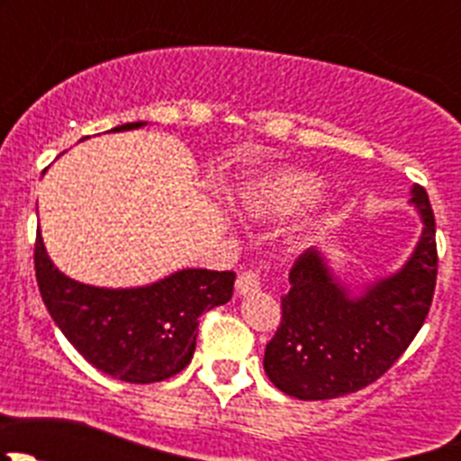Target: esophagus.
<instances>
[{
    "label": "esophagus",
    "instance_id": "obj_1",
    "mask_svg": "<svg viewBox=\"0 0 461 461\" xmlns=\"http://www.w3.org/2000/svg\"><path fill=\"white\" fill-rule=\"evenodd\" d=\"M258 290H260V281H258V274L257 272L240 274L239 281H236V294H239V296L257 294Z\"/></svg>",
    "mask_w": 461,
    "mask_h": 461
}]
</instances>
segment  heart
I'll return each mask as SVG.
<instances>
[{
    "instance_id": "heart-1",
    "label": "heart",
    "mask_w": 461,
    "mask_h": 461,
    "mask_svg": "<svg viewBox=\"0 0 461 461\" xmlns=\"http://www.w3.org/2000/svg\"><path fill=\"white\" fill-rule=\"evenodd\" d=\"M325 192L323 178L303 169H274L245 180L236 204L252 218H285L312 207Z\"/></svg>"
}]
</instances>
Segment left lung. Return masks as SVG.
<instances>
[{"mask_svg":"<svg viewBox=\"0 0 461 461\" xmlns=\"http://www.w3.org/2000/svg\"><path fill=\"white\" fill-rule=\"evenodd\" d=\"M421 236L406 263L352 290L317 248L296 258L283 319L265 348L263 368L285 394L303 402L357 393L403 355L424 325L437 281L435 216L424 187L411 189Z\"/></svg>","mask_w":461,"mask_h":461,"instance_id":"8db88e82","label":"left lung"}]
</instances>
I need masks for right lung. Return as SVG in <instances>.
<instances>
[{
    "instance_id": "right-lung-1",
    "label": "right lung",
    "mask_w": 461,
    "mask_h": 461,
    "mask_svg": "<svg viewBox=\"0 0 461 461\" xmlns=\"http://www.w3.org/2000/svg\"><path fill=\"white\" fill-rule=\"evenodd\" d=\"M144 124L127 122L111 131ZM35 274L46 310L71 346L93 368L127 384H153L187 368L198 319L231 299L236 278L234 272L187 267L142 287L86 285L55 267L41 234Z\"/></svg>"
}]
</instances>
